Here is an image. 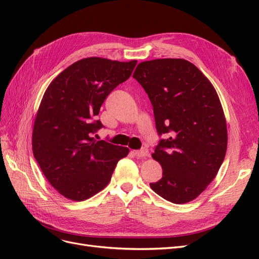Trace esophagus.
<instances>
[{"label": "esophagus", "instance_id": "34e87169", "mask_svg": "<svg viewBox=\"0 0 259 259\" xmlns=\"http://www.w3.org/2000/svg\"><path fill=\"white\" fill-rule=\"evenodd\" d=\"M134 154L138 158H146V156H148V149L144 148L142 150H136L134 151Z\"/></svg>", "mask_w": 259, "mask_h": 259}]
</instances>
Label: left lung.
Wrapping results in <instances>:
<instances>
[{"label":"left lung","mask_w":259,"mask_h":259,"mask_svg":"<svg viewBox=\"0 0 259 259\" xmlns=\"http://www.w3.org/2000/svg\"><path fill=\"white\" fill-rule=\"evenodd\" d=\"M133 77L148 94L156 131L165 136L152 153L163 173L151 189L175 204L190 202L216 177L227 151L216 90L193 64L179 58L140 62Z\"/></svg>","instance_id":"1"}]
</instances>
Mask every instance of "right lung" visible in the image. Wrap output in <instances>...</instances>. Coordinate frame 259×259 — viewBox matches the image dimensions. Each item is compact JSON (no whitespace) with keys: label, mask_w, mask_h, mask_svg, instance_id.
Returning a JSON list of instances; mask_svg holds the SVG:
<instances>
[{"label":"right lung","mask_w":259,"mask_h":259,"mask_svg":"<svg viewBox=\"0 0 259 259\" xmlns=\"http://www.w3.org/2000/svg\"><path fill=\"white\" fill-rule=\"evenodd\" d=\"M137 60L100 57L77 60L45 91L34 120L32 150L49 183L61 195L84 201L109 184L128 148L92 134L103 127L98 115L105 99L131 76Z\"/></svg>","instance_id":"1"}]
</instances>
